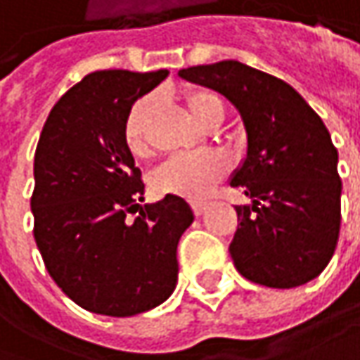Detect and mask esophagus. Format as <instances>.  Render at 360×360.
<instances>
[{"label":"esophagus","mask_w":360,"mask_h":360,"mask_svg":"<svg viewBox=\"0 0 360 360\" xmlns=\"http://www.w3.org/2000/svg\"><path fill=\"white\" fill-rule=\"evenodd\" d=\"M205 207H207V203H205V201H193V203H191V210H193V214H195V216H201V214L205 212Z\"/></svg>","instance_id":"obj_1"}]
</instances>
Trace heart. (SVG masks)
I'll list each match as a JSON object with an SVG mask.
<instances>
[{
  "label": "heart",
  "mask_w": 360,
  "mask_h": 360,
  "mask_svg": "<svg viewBox=\"0 0 360 360\" xmlns=\"http://www.w3.org/2000/svg\"><path fill=\"white\" fill-rule=\"evenodd\" d=\"M179 99L187 112L205 128H216L224 117V101L212 89L185 87ZM155 114V99L144 96L132 103L124 120V142L134 157L148 153V124ZM230 169V160L220 150H203L198 155L171 157L150 175V187L159 195H177L185 200L205 198Z\"/></svg>",
  "instance_id": "obj_1"
}]
</instances>
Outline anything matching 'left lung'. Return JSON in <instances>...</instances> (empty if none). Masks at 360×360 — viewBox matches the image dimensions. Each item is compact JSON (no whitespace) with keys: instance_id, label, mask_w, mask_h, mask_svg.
<instances>
[{"instance_id":"8db88e82","label":"left lung","mask_w":360,"mask_h":360,"mask_svg":"<svg viewBox=\"0 0 360 360\" xmlns=\"http://www.w3.org/2000/svg\"><path fill=\"white\" fill-rule=\"evenodd\" d=\"M228 97L246 128V159L230 181L252 203L236 205L230 257L252 283L304 285L330 263L340 232L338 150L322 117L285 81L238 60L181 69Z\"/></svg>"}]
</instances>
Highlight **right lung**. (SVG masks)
<instances>
[{
  "label": "right lung",
  "mask_w": 360,
  "mask_h": 360,
  "mask_svg": "<svg viewBox=\"0 0 360 360\" xmlns=\"http://www.w3.org/2000/svg\"><path fill=\"white\" fill-rule=\"evenodd\" d=\"M167 75L89 73L54 103L36 146L34 240L54 283L94 314L136 316L177 283V244L193 212L165 195L128 218L144 183L122 132L132 103Z\"/></svg>",
  "instance_id": "1"
}]
</instances>
